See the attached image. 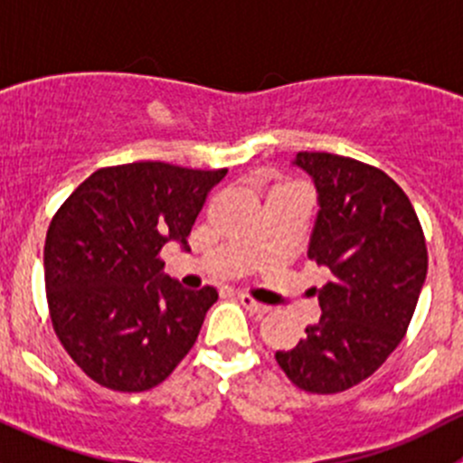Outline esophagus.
Returning <instances> with one entry per match:
<instances>
[{"label": "esophagus", "mask_w": 463, "mask_h": 463, "mask_svg": "<svg viewBox=\"0 0 463 463\" xmlns=\"http://www.w3.org/2000/svg\"><path fill=\"white\" fill-rule=\"evenodd\" d=\"M237 300H240L241 305H244L246 309L250 311V314L266 316V314H269V311H270V307H269V305H261V302L253 300V298H250V296H246V293H240V296H237Z\"/></svg>", "instance_id": "1"}]
</instances>
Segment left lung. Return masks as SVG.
I'll return each instance as SVG.
<instances>
[{
    "instance_id": "obj_1",
    "label": "left lung",
    "mask_w": 463,
    "mask_h": 463,
    "mask_svg": "<svg viewBox=\"0 0 463 463\" xmlns=\"http://www.w3.org/2000/svg\"><path fill=\"white\" fill-rule=\"evenodd\" d=\"M314 179L318 217L309 260L331 279L322 316L275 361L300 390L335 394L370 378L399 347L428 273L421 223L408 194L374 165L329 152H298Z\"/></svg>"
}]
</instances>
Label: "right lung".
Here are the masks:
<instances>
[{
  "label": "right lung",
  "mask_w": 463,
  "mask_h": 463,
  "mask_svg": "<svg viewBox=\"0 0 463 463\" xmlns=\"http://www.w3.org/2000/svg\"><path fill=\"white\" fill-rule=\"evenodd\" d=\"M223 170L161 161L100 167L51 219L44 284L53 331L85 374L114 392L165 381L193 349L217 291L163 275L167 241L188 235Z\"/></svg>",
  "instance_id": "obj_1"
}]
</instances>
